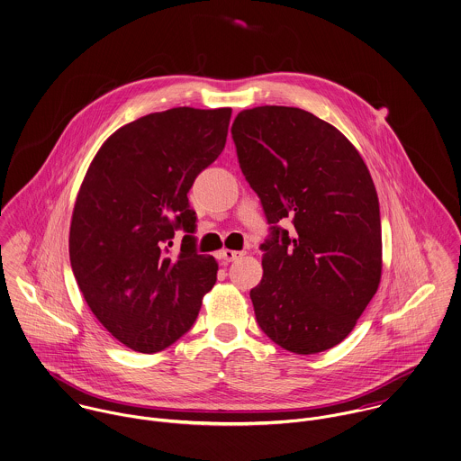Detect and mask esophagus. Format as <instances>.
I'll list each match as a JSON object with an SVG mask.
<instances>
[{
	"label": "esophagus",
	"instance_id": "esophagus-1",
	"mask_svg": "<svg viewBox=\"0 0 461 461\" xmlns=\"http://www.w3.org/2000/svg\"><path fill=\"white\" fill-rule=\"evenodd\" d=\"M242 256H244L242 251H231V249H222V253H221V258H222L226 263L235 261V259H239V258H242Z\"/></svg>",
	"mask_w": 461,
	"mask_h": 461
}]
</instances>
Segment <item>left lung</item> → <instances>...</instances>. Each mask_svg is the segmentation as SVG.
Segmentation results:
<instances>
[{
	"instance_id": "8db88e82",
	"label": "left lung",
	"mask_w": 461,
	"mask_h": 461,
	"mask_svg": "<svg viewBox=\"0 0 461 461\" xmlns=\"http://www.w3.org/2000/svg\"><path fill=\"white\" fill-rule=\"evenodd\" d=\"M240 169L270 226L251 290L261 330L309 356L339 345L378 290V196L357 149L330 123L286 105L244 109L231 125ZM292 218L294 234L279 229Z\"/></svg>"
}]
</instances>
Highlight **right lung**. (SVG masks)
<instances>
[{"label":"right lung","instance_id":"add662e5","mask_svg":"<svg viewBox=\"0 0 461 461\" xmlns=\"http://www.w3.org/2000/svg\"><path fill=\"white\" fill-rule=\"evenodd\" d=\"M231 107H173L113 132L94 157L70 221L68 253L95 318L134 352L185 334L217 279L194 237L171 255L175 230L194 233L187 193L222 152Z\"/></svg>","mask_w":461,"mask_h":461}]
</instances>
